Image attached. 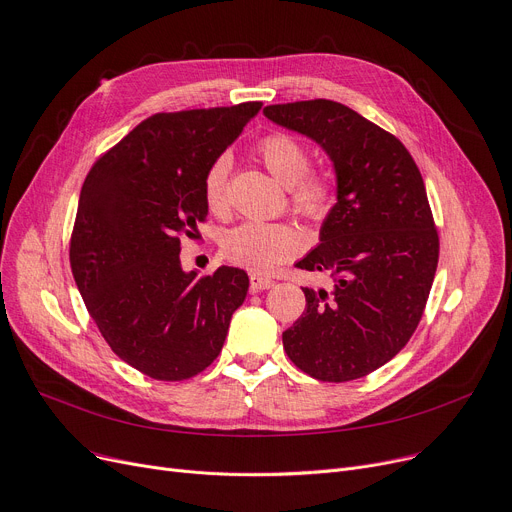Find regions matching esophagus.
I'll use <instances>...</instances> for the list:
<instances>
[{
  "mask_svg": "<svg viewBox=\"0 0 512 512\" xmlns=\"http://www.w3.org/2000/svg\"><path fill=\"white\" fill-rule=\"evenodd\" d=\"M275 285V281L270 277H264V275H258V273H250V287L252 291H264V289H270Z\"/></svg>",
  "mask_w": 512,
  "mask_h": 512,
  "instance_id": "obj_1",
  "label": "esophagus"
}]
</instances>
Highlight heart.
Returning <instances> with one entry per match:
<instances>
[{"label":"heart","instance_id":"1","mask_svg":"<svg viewBox=\"0 0 512 512\" xmlns=\"http://www.w3.org/2000/svg\"><path fill=\"white\" fill-rule=\"evenodd\" d=\"M256 155L275 179L289 188V204L297 215L310 221H324L335 206L337 190L333 179L310 169V150L295 136L275 132L264 136ZM202 192L213 213H225L229 202V159L217 157L208 165ZM223 256L252 273H270L302 250V233L289 223L246 221L231 229L221 244Z\"/></svg>","mask_w":512,"mask_h":512}]
</instances>
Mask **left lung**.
<instances>
[{"label":"left lung","mask_w":512,"mask_h":512,"mask_svg":"<svg viewBox=\"0 0 512 512\" xmlns=\"http://www.w3.org/2000/svg\"><path fill=\"white\" fill-rule=\"evenodd\" d=\"M264 115L318 142L337 173L320 244L295 264L335 285L304 287L306 312L283 347L316 380L368 376L407 345L434 283L440 242L422 173L399 138L341 103L268 105Z\"/></svg>","instance_id":"8db88e82"}]
</instances>
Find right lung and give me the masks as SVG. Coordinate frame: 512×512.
<instances>
[{"label":"right lung","mask_w":512,"mask_h":512,"mask_svg":"<svg viewBox=\"0 0 512 512\" xmlns=\"http://www.w3.org/2000/svg\"><path fill=\"white\" fill-rule=\"evenodd\" d=\"M260 107L150 115L97 159L82 184L70 239L74 281L111 351L155 380H188L213 364L246 299L242 268L186 273L179 237H194L208 215V165Z\"/></svg>","instance_id":"obj_1"}]
</instances>
